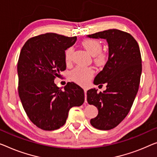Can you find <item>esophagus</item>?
Masks as SVG:
<instances>
[{
    "instance_id": "esophagus-1",
    "label": "esophagus",
    "mask_w": 157,
    "mask_h": 157,
    "mask_svg": "<svg viewBox=\"0 0 157 157\" xmlns=\"http://www.w3.org/2000/svg\"><path fill=\"white\" fill-rule=\"evenodd\" d=\"M84 92H85V102H86V90L84 89Z\"/></svg>"
}]
</instances>
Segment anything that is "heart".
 I'll list each match as a JSON object with an SVG mask.
<instances>
[{
    "instance_id": "b5f03b06",
    "label": "heart",
    "mask_w": 157,
    "mask_h": 157,
    "mask_svg": "<svg viewBox=\"0 0 157 157\" xmlns=\"http://www.w3.org/2000/svg\"><path fill=\"white\" fill-rule=\"evenodd\" d=\"M83 47L92 56H94V61L97 64H104L106 61V56L101 53L102 46L99 41L96 39H85L82 41ZM73 48L69 47L65 51V60L66 63H70L72 60ZM93 69L91 67H84L78 66L71 72V78L76 82L85 84L89 79L92 78Z\"/></svg>"
}]
</instances>
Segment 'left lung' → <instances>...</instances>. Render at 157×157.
Returning a JSON list of instances; mask_svg holds the SVG:
<instances>
[{"instance_id": "obj_1", "label": "left lung", "mask_w": 157, "mask_h": 157, "mask_svg": "<svg viewBox=\"0 0 157 157\" xmlns=\"http://www.w3.org/2000/svg\"><path fill=\"white\" fill-rule=\"evenodd\" d=\"M89 38L106 39L108 61L95 77L94 84H106V90L95 88L86 92L87 102L98 109L97 116L90 120L94 128L113 129L129 113L138 92L142 73V58L136 40L127 32L113 29L87 35Z\"/></svg>"}]
</instances>
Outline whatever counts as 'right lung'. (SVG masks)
<instances>
[{
    "label": "right lung",
    "instance_id": "right-lung-1",
    "mask_svg": "<svg viewBox=\"0 0 157 157\" xmlns=\"http://www.w3.org/2000/svg\"><path fill=\"white\" fill-rule=\"evenodd\" d=\"M77 40L46 33L27 40L17 63L18 93L30 121L44 130H54L66 122L69 110L85 101L84 90L68 82L64 90L54 83L66 68L65 51Z\"/></svg>",
    "mask_w": 157,
    "mask_h": 157
}]
</instances>
